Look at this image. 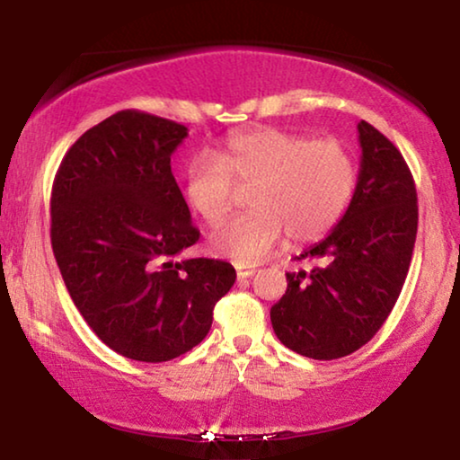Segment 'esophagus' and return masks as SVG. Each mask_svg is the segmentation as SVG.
Segmentation results:
<instances>
[{"label": "esophagus", "instance_id": "esophagus-1", "mask_svg": "<svg viewBox=\"0 0 460 460\" xmlns=\"http://www.w3.org/2000/svg\"><path fill=\"white\" fill-rule=\"evenodd\" d=\"M255 266H251V263H236V274L238 279H249V276L255 274Z\"/></svg>", "mask_w": 460, "mask_h": 460}]
</instances>
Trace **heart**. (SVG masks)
Returning <instances> with one entry per match:
<instances>
[{
    "mask_svg": "<svg viewBox=\"0 0 460 460\" xmlns=\"http://www.w3.org/2000/svg\"><path fill=\"white\" fill-rule=\"evenodd\" d=\"M356 180V163L343 144L257 128L232 134L217 159L194 156L181 192L205 224L216 226L234 207V186H251L253 211L213 232L209 247L219 257L255 263L272 253L282 234L299 244L329 234L354 197Z\"/></svg>",
    "mask_w": 460,
    "mask_h": 460,
    "instance_id": "1",
    "label": "heart"
}]
</instances>
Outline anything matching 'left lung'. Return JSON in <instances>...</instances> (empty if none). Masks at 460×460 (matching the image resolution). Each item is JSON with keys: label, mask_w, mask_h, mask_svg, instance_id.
Wrapping results in <instances>:
<instances>
[{"label": "left lung", "mask_w": 460, "mask_h": 460, "mask_svg": "<svg viewBox=\"0 0 460 460\" xmlns=\"http://www.w3.org/2000/svg\"><path fill=\"white\" fill-rule=\"evenodd\" d=\"M358 140L360 173L348 211L297 257L312 270L288 272L287 293L270 310L280 343L314 360L349 356L376 335L417 241V188L404 156L367 121L358 123Z\"/></svg>", "instance_id": "left-lung-1"}]
</instances>
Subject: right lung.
I'll return each mask as SVG.
<instances>
[{"label": "right lung", "instance_id": "add662e5", "mask_svg": "<svg viewBox=\"0 0 460 460\" xmlns=\"http://www.w3.org/2000/svg\"><path fill=\"white\" fill-rule=\"evenodd\" d=\"M188 129L121 111L68 148L52 188V249L73 304L117 354L173 360L207 337L236 280L228 261L178 260L199 241L172 155Z\"/></svg>", "mask_w": 460, "mask_h": 460}]
</instances>
